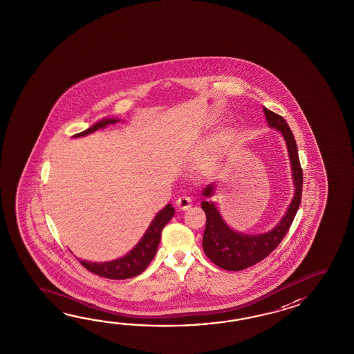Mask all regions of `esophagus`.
<instances>
[{
	"label": "esophagus",
	"mask_w": 354,
	"mask_h": 354,
	"mask_svg": "<svg viewBox=\"0 0 354 354\" xmlns=\"http://www.w3.org/2000/svg\"><path fill=\"white\" fill-rule=\"evenodd\" d=\"M191 205H192V200L188 197V196H182V197H178L177 200H176V206L180 209V210H187L191 207Z\"/></svg>",
	"instance_id": "1"
}]
</instances>
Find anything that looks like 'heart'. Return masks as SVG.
<instances>
[{"instance_id": "1", "label": "heart", "mask_w": 354, "mask_h": 354, "mask_svg": "<svg viewBox=\"0 0 354 354\" xmlns=\"http://www.w3.org/2000/svg\"><path fill=\"white\" fill-rule=\"evenodd\" d=\"M223 148H224V140L223 139H218L216 142H214V144L211 145L209 154L206 156V158L203 159V165H201L203 169H210L211 167L215 165L218 154L221 153Z\"/></svg>"}]
</instances>
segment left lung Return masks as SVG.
Wrapping results in <instances>:
<instances>
[{
  "label": "left lung",
  "mask_w": 354,
  "mask_h": 354,
  "mask_svg": "<svg viewBox=\"0 0 354 354\" xmlns=\"http://www.w3.org/2000/svg\"><path fill=\"white\" fill-rule=\"evenodd\" d=\"M263 111L268 125L279 130L285 138L292 169L295 196L287 209L286 214L281 218L279 224L268 233L256 235L235 232L227 226L214 203L203 201L201 207L206 214V227L203 238V252L209 257L212 263L216 264L218 267L226 271L245 270L261 262L266 257L270 256L285 238L301 203L302 168L294 134L286 120L282 116H279V113H273L266 107H263ZM203 194L205 197L212 196L214 183L205 188Z\"/></svg>",
  "instance_id": "1"
}]
</instances>
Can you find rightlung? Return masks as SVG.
Wrapping results in <instances>:
<instances>
[{
    "label": "right lung",
    "mask_w": 354,
    "mask_h": 354,
    "mask_svg": "<svg viewBox=\"0 0 354 354\" xmlns=\"http://www.w3.org/2000/svg\"><path fill=\"white\" fill-rule=\"evenodd\" d=\"M118 119H104L98 121L91 128L86 129L82 133L75 134V138L78 136H88L91 133L96 131L98 129H104L110 125L118 122ZM174 215V209L171 203H168L165 209L159 211L153 218L149 227L143 235V238L136 244L134 248L129 252L127 256L118 258L115 261L110 262H104V263H96V262H86V261H80L86 270L110 279H127L136 277L140 274L142 272L149 266L151 259L156 256L157 249H158L159 241H160V235L162 230L166 226L167 223L172 218Z\"/></svg>",
    "instance_id": "1"
}]
</instances>
